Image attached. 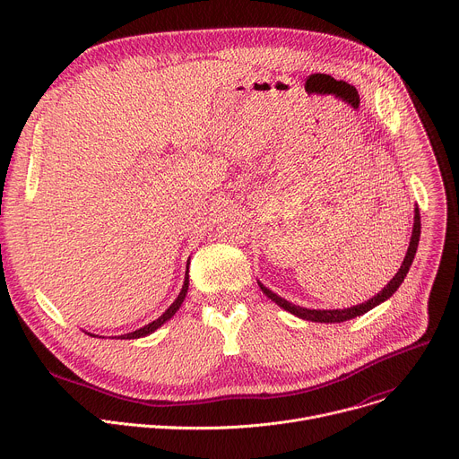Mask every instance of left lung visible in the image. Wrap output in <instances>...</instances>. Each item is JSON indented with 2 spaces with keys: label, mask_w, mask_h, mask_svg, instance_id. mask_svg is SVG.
<instances>
[{
  "label": "left lung",
  "mask_w": 459,
  "mask_h": 459,
  "mask_svg": "<svg viewBox=\"0 0 459 459\" xmlns=\"http://www.w3.org/2000/svg\"><path fill=\"white\" fill-rule=\"evenodd\" d=\"M420 234H421V220H420V209L416 207V214H414V229H412V238H411V245H409V250H407V255L403 259V265L402 269L398 271V274L390 280V283L374 298H370L368 301L361 303V305H356V307H351V308H343V310H310V308H301V307H296L292 303H289L287 299L280 298L278 294H274L273 290H269L267 287H264L259 283L261 290H264V294L267 298H271L273 301H276L281 308L289 310L290 314L301 317V319H307V321H317V323H340V321H347V319H352L356 316H361L365 312H368L370 308H374L376 305H379L381 301L388 299L392 294H394L400 285L403 283L411 265H412V259L416 255V250H418V243H420Z\"/></svg>",
  "instance_id": "1"
}]
</instances>
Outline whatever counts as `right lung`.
<instances>
[{
	"mask_svg": "<svg viewBox=\"0 0 459 459\" xmlns=\"http://www.w3.org/2000/svg\"><path fill=\"white\" fill-rule=\"evenodd\" d=\"M186 290H188V278H185V283H183V289H181V292H179V296L176 298V301L158 317V319H154L152 323H149V325H145V326H142V329H138V331H134V333H128V334H123V336H117V338H121V340H136V338H143V336H147V334H151V333H154L158 326H161L167 319H170L174 314H176V310L181 307V303H183V299H185V296H186Z\"/></svg>",
	"mask_w": 459,
	"mask_h": 459,
	"instance_id": "obj_1",
	"label": "right lung"
}]
</instances>
